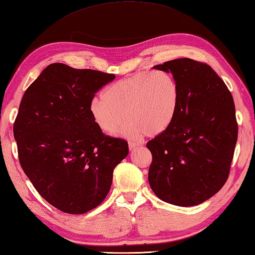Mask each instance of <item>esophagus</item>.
<instances>
[{
	"label": "esophagus",
	"mask_w": 255,
	"mask_h": 255,
	"mask_svg": "<svg viewBox=\"0 0 255 255\" xmlns=\"http://www.w3.org/2000/svg\"><path fill=\"white\" fill-rule=\"evenodd\" d=\"M138 146H139V144L137 142H129L128 143V147H129V149H131V150L136 149Z\"/></svg>",
	"instance_id": "esophagus-1"
}]
</instances>
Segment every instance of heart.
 Masks as SVG:
<instances>
[{
    "label": "heart",
    "mask_w": 255,
    "mask_h": 255,
    "mask_svg": "<svg viewBox=\"0 0 255 255\" xmlns=\"http://www.w3.org/2000/svg\"><path fill=\"white\" fill-rule=\"evenodd\" d=\"M103 98H95L89 106L90 116L101 132L115 134L124 117L123 132L128 136L144 133L155 136L173 121L180 88L170 72H140L109 85Z\"/></svg>",
    "instance_id": "b5f03b06"
}]
</instances>
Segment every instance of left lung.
<instances>
[{
    "mask_svg": "<svg viewBox=\"0 0 255 255\" xmlns=\"http://www.w3.org/2000/svg\"><path fill=\"white\" fill-rule=\"evenodd\" d=\"M154 69L172 73L180 100L170 126L146 144L152 156L149 185L170 204L199 205L229 177L238 138L233 95L204 62L177 59Z\"/></svg>",
    "mask_w": 255,
    "mask_h": 255,
    "instance_id": "left-lung-1",
    "label": "left lung"
}]
</instances>
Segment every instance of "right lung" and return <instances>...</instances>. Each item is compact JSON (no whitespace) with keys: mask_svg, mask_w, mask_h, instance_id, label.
Segmentation results:
<instances>
[{"mask_svg":"<svg viewBox=\"0 0 255 255\" xmlns=\"http://www.w3.org/2000/svg\"><path fill=\"white\" fill-rule=\"evenodd\" d=\"M115 74L48 65L22 96L14 137L22 170L49 204L67 214L96 208L113 169L128 154L126 139L106 135L89 106Z\"/></svg>","mask_w":255,"mask_h":255,"instance_id":"right-lung-1","label":"right lung"}]
</instances>
